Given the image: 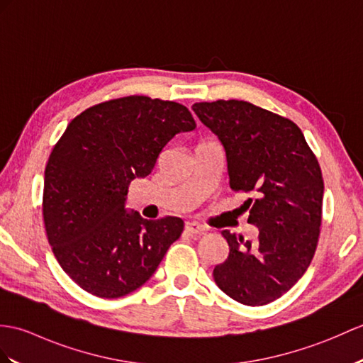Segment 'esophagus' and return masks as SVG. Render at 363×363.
Instances as JSON below:
<instances>
[{"label":"esophagus","instance_id":"1","mask_svg":"<svg viewBox=\"0 0 363 363\" xmlns=\"http://www.w3.org/2000/svg\"><path fill=\"white\" fill-rule=\"evenodd\" d=\"M185 232L189 235H202L206 232V227L199 225L198 223H187L185 224Z\"/></svg>","mask_w":363,"mask_h":363}]
</instances>
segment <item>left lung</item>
I'll return each mask as SVG.
<instances>
[{"label":"left lung","instance_id":"8db88e82","mask_svg":"<svg viewBox=\"0 0 363 363\" xmlns=\"http://www.w3.org/2000/svg\"><path fill=\"white\" fill-rule=\"evenodd\" d=\"M221 140L233 191L244 202L255 241L223 230L229 257L215 266L223 292L247 306H263L288 292L306 272L322 225L323 178L313 150L292 121L244 100L193 105Z\"/></svg>","mask_w":363,"mask_h":363}]
</instances>
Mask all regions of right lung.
Returning a JSON list of instances; mask_svg holds the SVG:
<instances>
[{
  "mask_svg": "<svg viewBox=\"0 0 363 363\" xmlns=\"http://www.w3.org/2000/svg\"><path fill=\"white\" fill-rule=\"evenodd\" d=\"M195 128L189 108L147 96L106 100L67 125L45 170L43 220L58 264L83 291L100 298L136 291L181 237V218L143 220L125 201L167 143Z\"/></svg>",
  "mask_w": 363,
  "mask_h": 363,
  "instance_id": "right-lung-1",
  "label": "right lung"
}]
</instances>
